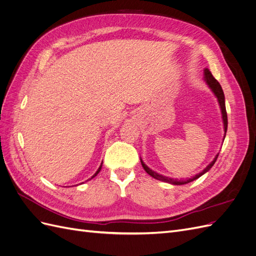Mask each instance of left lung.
Returning <instances> with one entry per match:
<instances>
[{
	"label": "left lung",
	"mask_w": 256,
	"mask_h": 256,
	"mask_svg": "<svg viewBox=\"0 0 256 256\" xmlns=\"http://www.w3.org/2000/svg\"><path fill=\"white\" fill-rule=\"evenodd\" d=\"M204 81L206 82V84L208 85V88L212 90V92L214 94V96L216 97V99H218V102H219V106H220V109H221V114H222V120H223V128H224V136H223V141L224 138H226V130H228V114H226V98H224V92H223V90L221 88L220 83L216 81L214 76L212 74V72L208 70V69H204ZM219 154H216V157L214 158V160L209 164L202 172L194 175L191 178H187V180H176V178H172V177H168V176H164V175H161L157 172L152 171V168H150L148 166H147L143 160L141 159V164H142V166L143 168L146 171V173L150 175L152 177L156 178V180H161V182H168V184H188V182H191L193 180H198V177H200L202 175H204L205 173H207L209 170H210L212 168V166L214 164V162L216 161V158H218Z\"/></svg>",
	"instance_id": "obj_1"
}]
</instances>
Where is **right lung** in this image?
Listing matches in <instances>:
<instances>
[{"label":"right lung","mask_w":256,"mask_h":256,"mask_svg":"<svg viewBox=\"0 0 256 256\" xmlns=\"http://www.w3.org/2000/svg\"><path fill=\"white\" fill-rule=\"evenodd\" d=\"M102 164H100V166H99V168H98V170H97V172H96L94 175H92V176L90 178V180H92V178H94V177H95V176H96V175H97V174L100 172V170H102Z\"/></svg>","instance_id":"add662e5"}]
</instances>
